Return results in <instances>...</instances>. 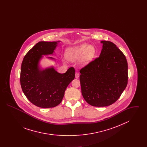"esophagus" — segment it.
Instances as JSON below:
<instances>
[{
    "label": "esophagus",
    "instance_id": "34e87169",
    "mask_svg": "<svg viewBox=\"0 0 147 147\" xmlns=\"http://www.w3.org/2000/svg\"><path fill=\"white\" fill-rule=\"evenodd\" d=\"M79 77V73H76V78H78Z\"/></svg>",
    "mask_w": 147,
    "mask_h": 147
}]
</instances>
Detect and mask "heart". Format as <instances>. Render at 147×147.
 <instances>
[{"mask_svg": "<svg viewBox=\"0 0 147 147\" xmlns=\"http://www.w3.org/2000/svg\"><path fill=\"white\" fill-rule=\"evenodd\" d=\"M95 49L92 46H88L83 43L76 47H70L67 51L66 56L68 59L72 61H76L83 56V63L88 62L94 54Z\"/></svg>", "mask_w": 147, "mask_h": 147, "instance_id": "b5f03b06", "label": "heart"}]
</instances>
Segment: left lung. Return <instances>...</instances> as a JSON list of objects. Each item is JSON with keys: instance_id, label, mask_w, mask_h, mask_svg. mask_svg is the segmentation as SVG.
I'll return each instance as SVG.
<instances>
[{"instance_id": "8db88e82", "label": "left lung", "mask_w": 147, "mask_h": 147, "mask_svg": "<svg viewBox=\"0 0 147 147\" xmlns=\"http://www.w3.org/2000/svg\"><path fill=\"white\" fill-rule=\"evenodd\" d=\"M100 56L80 70L82 93L90 105L104 107L120 97L128 83L126 57L115 44L102 41Z\"/></svg>"}]
</instances>
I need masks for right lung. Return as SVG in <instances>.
<instances>
[{"label":"right lung","mask_w":147,"mask_h":147,"mask_svg":"<svg viewBox=\"0 0 147 147\" xmlns=\"http://www.w3.org/2000/svg\"><path fill=\"white\" fill-rule=\"evenodd\" d=\"M57 45V42H38L26 53L21 64L22 90L32 104L41 108L59 105L67 87L75 78L73 67L63 74L58 73L53 68L40 69L38 63L42 55H52Z\"/></svg>","instance_id":"obj_1"}]
</instances>
